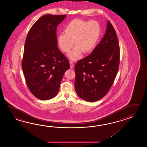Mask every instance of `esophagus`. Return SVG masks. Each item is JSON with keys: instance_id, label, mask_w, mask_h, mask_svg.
Returning a JSON list of instances; mask_svg holds the SVG:
<instances>
[{"instance_id": "1", "label": "esophagus", "mask_w": 147, "mask_h": 147, "mask_svg": "<svg viewBox=\"0 0 147 147\" xmlns=\"http://www.w3.org/2000/svg\"><path fill=\"white\" fill-rule=\"evenodd\" d=\"M69 63H70V68H71V69H72V68H74V63H73L72 62H71V61H70Z\"/></svg>"}]
</instances>
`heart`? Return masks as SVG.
I'll return each mask as SVG.
<instances>
[{
    "label": "heart",
    "mask_w": 147,
    "mask_h": 147,
    "mask_svg": "<svg viewBox=\"0 0 147 147\" xmlns=\"http://www.w3.org/2000/svg\"><path fill=\"white\" fill-rule=\"evenodd\" d=\"M65 34H59L57 39L58 47L64 53H68L74 46L73 50L68 54L72 61L81 57L82 52L90 53L96 47L100 38L101 29L99 23L95 20L86 22L81 19L72 20L64 29Z\"/></svg>",
    "instance_id": "obj_1"
}]
</instances>
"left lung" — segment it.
<instances>
[{
    "label": "left lung",
    "mask_w": 147,
    "mask_h": 147,
    "mask_svg": "<svg viewBox=\"0 0 147 147\" xmlns=\"http://www.w3.org/2000/svg\"><path fill=\"white\" fill-rule=\"evenodd\" d=\"M120 48L116 31L109 21L105 36L92 53L75 66V90L89 102L100 100L109 91L119 69Z\"/></svg>",
    "instance_id": "8db88e82"
}]
</instances>
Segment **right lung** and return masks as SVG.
Listing matches in <instances>:
<instances>
[{
	"mask_svg": "<svg viewBox=\"0 0 147 147\" xmlns=\"http://www.w3.org/2000/svg\"><path fill=\"white\" fill-rule=\"evenodd\" d=\"M66 15H46L30 29L24 47L22 66L32 94L47 100L56 96L69 60L57 46V27Z\"/></svg>",
	"mask_w": 147,
	"mask_h": 147,
	"instance_id": "obj_1",
	"label": "right lung"
}]
</instances>
